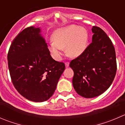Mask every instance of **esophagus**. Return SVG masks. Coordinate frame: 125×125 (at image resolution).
Segmentation results:
<instances>
[{"mask_svg": "<svg viewBox=\"0 0 125 125\" xmlns=\"http://www.w3.org/2000/svg\"><path fill=\"white\" fill-rule=\"evenodd\" d=\"M69 64H70V63H69V62H66V63H65V66H66V68L68 67V66H69Z\"/></svg>", "mask_w": 125, "mask_h": 125, "instance_id": "obj_1", "label": "esophagus"}]
</instances>
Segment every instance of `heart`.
I'll use <instances>...</instances> for the list:
<instances>
[{
	"instance_id": "1",
	"label": "heart",
	"mask_w": 125,
	"mask_h": 125,
	"mask_svg": "<svg viewBox=\"0 0 125 125\" xmlns=\"http://www.w3.org/2000/svg\"><path fill=\"white\" fill-rule=\"evenodd\" d=\"M54 42L51 43V52L56 59H60L63 49L72 57L81 55L87 48L88 34L85 28L70 25L60 28L53 34Z\"/></svg>"
}]
</instances>
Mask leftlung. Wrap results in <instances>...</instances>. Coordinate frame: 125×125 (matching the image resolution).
I'll return each instance as SVG.
<instances>
[{"mask_svg":"<svg viewBox=\"0 0 125 125\" xmlns=\"http://www.w3.org/2000/svg\"><path fill=\"white\" fill-rule=\"evenodd\" d=\"M92 43L70 62L74 71L73 85L77 94L86 98L101 95L113 82L117 71L115 48L101 28L93 26Z\"/></svg>","mask_w":125,"mask_h":125,"instance_id":"left-lung-1","label":"left lung"}]
</instances>
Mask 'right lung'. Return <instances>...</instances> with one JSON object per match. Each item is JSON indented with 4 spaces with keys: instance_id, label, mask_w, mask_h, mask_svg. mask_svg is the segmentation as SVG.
I'll use <instances>...</instances> for the list:
<instances>
[{
    "instance_id": "right-lung-1",
    "label": "right lung",
    "mask_w": 125,
    "mask_h": 125,
    "mask_svg": "<svg viewBox=\"0 0 125 125\" xmlns=\"http://www.w3.org/2000/svg\"><path fill=\"white\" fill-rule=\"evenodd\" d=\"M40 27L24 29L13 40L7 59L12 82L25 98L43 102L54 94L65 69L51 56Z\"/></svg>"
}]
</instances>
